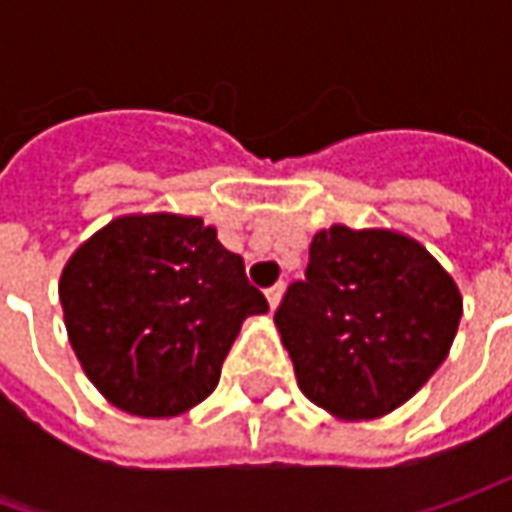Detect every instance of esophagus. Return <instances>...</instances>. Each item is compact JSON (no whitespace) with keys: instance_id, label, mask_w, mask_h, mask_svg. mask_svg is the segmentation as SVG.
<instances>
[{"instance_id":"34e87169","label":"esophagus","mask_w":512,"mask_h":512,"mask_svg":"<svg viewBox=\"0 0 512 512\" xmlns=\"http://www.w3.org/2000/svg\"><path fill=\"white\" fill-rule=\"evenodd\" d=\"M282 296H285V285L279 282V285H273L270 290H267V305L276 310V307H279V302H282Z\"/></svg>"}]
</instances>
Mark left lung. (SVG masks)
Returning <instances> with one entry per match:
<instances>
[{"label": "left lung", "instance_id": "left-lung-1", "mask_svg": "<svg viewBox=\"0 0 512 512\" xmlns=\"http://www.w3.org/2000/svg\"><path fill=\"white\" fill-rule=\"evenodd\" d=\"M462 293L416 239L333 225L310 242L305 282L273 322L313 404L344 422L402 407L447 359Z\"/></svg>", "mask_w": 512, "mask_h": 512}]
</instances>
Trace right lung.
<instances>
[{"label": "right lung", "instance_id": "add662e5", "mask_svg": "<svg viewBox=\"0 0 512 512\" xmlns=\"http://www.w3.org/2000/svg\"><path fill=\"white\" fill-rule=\"evenodd\" d=\"M59 302L76 359L119 410L168 419L205 402L267 299L199 216H119L73 250Z\"/></svg>", "mask_w": 512, "mask_h": 512}]
</instances>
